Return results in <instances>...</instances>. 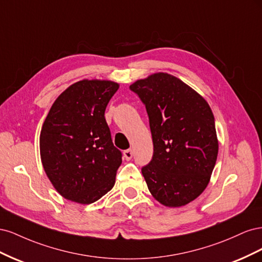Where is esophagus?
Wrapping results in <instances>:
<instances>
[{
  "label": "esophagus",
  "instance_id": "esophagus-1",
  "mask_svg": "<svg viewBox=\"0 0 262 262\" xmlns=\"http://www.w3.org/2000/svg\"><path fill=\"white\" fill-rule=\"evenodd\" d=\"M123 156H124V158H125L126 161H130L131 158H132V156H133L132 149H125L124 152H123Z\"/></svg>",
  "mask_w": 262,
  "mask_h": 262
}]
</instances>
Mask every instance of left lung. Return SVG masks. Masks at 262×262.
<instances>
[{
  "label": "left lung",
  "mask_w": 262,
  "mask_h": 262,
  "mask_svg": "<svg viewBox=\"0 0 262 262\" xmlns=\"http://www.w3.org/2000/svg\"><path fill=\"white\" fill-rule=\"evenodd\" d=\"M145 105L152 161L142 167L149 192L165 207L186 205L207 188L217 158L215 121L205 99L179 78L155 73L130 85Z\"/></svg>",
  "instance_id": "left-lung-1"
}]
</instances>
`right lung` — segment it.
I'll list each match as a JSON object with an SVG mask.
<instances>
[{
	"label": "right lung",
	"mask_w": 262,
	"mask_h": 262,
	"mask_svg": "<svg viewBox=\"0 0 262 262\" xmlns=\"http://www.w3.org/2000/svg\"><path fill=\"white\" fill-rule=\"evenodd\" d=\"M118 89L112 81L76 82L55 99L42 124L43 169L68 200L90 204L115 185L122 154L113 143L105 110Z\"/></svg>",
	"instance_id": "add662e5"
}]
</instances>
